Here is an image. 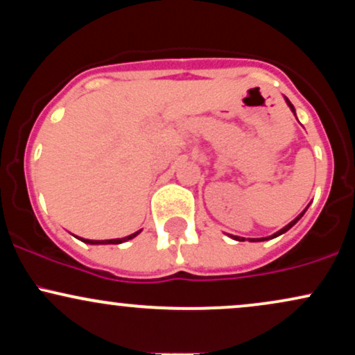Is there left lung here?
Wrapping results in <instances>:
<instances>
[{
	"instance_id": "left-lung-1",
	"label": "left lung",
	"mask_w": 355,
	"mask_h": 355,
	"mask_svg": "<svg viewBox=\"0 0 355 355\" xmlns=\"http://www.w3.org/2000/svg\"><path fill=\"white\" fill-rule=\"evenodd\" d=\"M284 98H285V101H287V105H288V107H291V110H292V113H294V115H295V108H294V105H292V103H291V101H288V98H287V96H284ZM307 209H309V205H307V207H305V210H307ZM305 210L302 211V214H299V215H297V217H295L294 220H292V222H291V223H287V225H285V227H284V229H280L279 232H275V234H274V235H270V237H263V239H248V240H250V242H262V240H270V239H275V237H279V235H282V234H285V232H287V230H291V229H292V227H294V225H295V223H297V222H299V220L304 217ZM229 237H232V239H234V240H239V242H243V240H245V239H243V237H237V235H229Z\"/></svg>"
}]
</instances>
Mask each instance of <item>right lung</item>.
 Listing matches in <instances>:
<instances>
[{"label": "right lung", "instance_id": "obj_1", "mask_svg": "<svg viewBox=\"0 0 355 355\" xmlns=\"http://www.w3.org/2000/svg\"><path fill=\"white\" fill-rule=\"evenodd\" d=\"M141 230H138V232H135V234H132V235H126V237H123V239H112V240H88V239H80L81 242H85V243H89V245H110V243H112V245H116V243H123V242H126V240H132V239H135L138 234H140Z\"/></svg>", "mask_w": 355, "mask_h": 355}]
</instances>
